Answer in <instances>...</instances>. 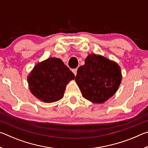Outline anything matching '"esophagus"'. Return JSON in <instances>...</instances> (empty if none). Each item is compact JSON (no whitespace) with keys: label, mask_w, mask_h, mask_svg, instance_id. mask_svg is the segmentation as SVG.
<instances>
[{"label":"esophagus","mask_w":148,"mask_h":148,"mask_svg":"<svg viewBox=\"0 0 148 148\" xmlns=\"http://www.w3.org/2000/svg\"><path fill=\"white\" fill-rule=\"evenodd\" d=\"M77 69H75L72 70V72H73V73L74 74L75 76H76V74H77Z\"/></svg>","instance_id":"obj_1"}]
</instances>
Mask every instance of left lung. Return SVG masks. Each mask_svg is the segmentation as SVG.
Returning <instances> with one entry per match:
<instances>
[{
    "label": "left lung",
    "instance_id": "left-lung-1",
    "mask_svg": "<svg viewBox=\"0 0 148 148\" xmlns=\"http://www.w3.org/2000/svg\"><path fill=\"white\" fill-rule=\"evenodd\" d=\"M121 69L102 56L90 54L79 66L76 83L82 96L93 103H103L116 93L121 82Z\"/></svg>",
    "mask_w": 148,
    "mask_h": 148
}]
</instances>
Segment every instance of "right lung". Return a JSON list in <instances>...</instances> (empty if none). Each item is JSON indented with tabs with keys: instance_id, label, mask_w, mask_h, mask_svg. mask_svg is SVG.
I'll return each instance as SVG.
<instances>
[{
	"instance_id": "1",
	"label": "right lung",
	"mask_w": 148,
	"mask_h": 148,
	"mask_svg": "<svg viewBox=\"0 0 148 148\" xmlns=\"http://www.w3.org/2000/svg\"><path fill=\"white\" fill-rule=\"evenodd\" d=\"M74 78V74L61 59L50 57L37 64L27 80L34 96L49 103L61 99L67 84Z\"/></svg>"
}]
</instances>
